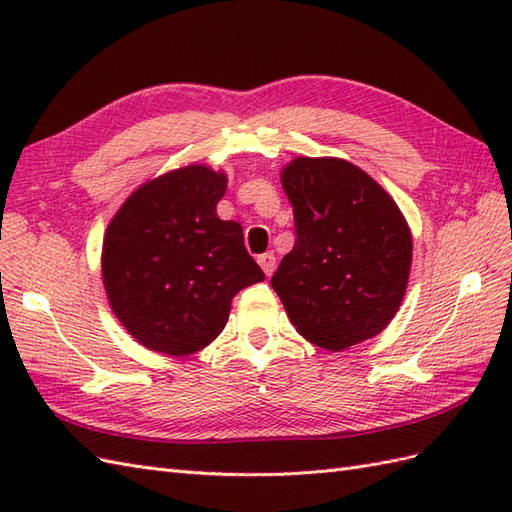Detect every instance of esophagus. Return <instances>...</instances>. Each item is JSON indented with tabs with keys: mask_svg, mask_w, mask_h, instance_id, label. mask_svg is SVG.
I'll return each instance as SVG.
<instances>
[{
	"mask_svg": "<svg viewBox=\"0 0 512 512\" xmlns=\"http://www.w3.org/2000/svg\"><path fill=\"white\" fill-rule=\"evenodd\" d=\"M257 262H259V266H262V270H264V275H266V277H270V275H273V270H275V264H277V257H275L273 253L259 255V257H257Z\"/></svg>",
	"mask_w": 512,
	"mask_h": 512,
	"instance_id": "1",
	"label": "esophagus"
}]
</instances>
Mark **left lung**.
I'll list each match as a JSON object with an SVG mask.
<instances>
[{
  "label": "left lung",
  "mask_w": 512,
  "mask_h": 512,
  "mask_svg": "<svg viewBox=\"0 0 512 512\" xmlns=\"http://www.w3.org/2000/svg\"><path fill=\"white\" fill-rule=\"evenodd\" d=\"M297 242L270 279L303 339L330 352L383 332L407 292L413 242L380 184L343 158L281 169Z\"/></svg>",
  "instance_id": "left-lung-1"
}]
</instances>
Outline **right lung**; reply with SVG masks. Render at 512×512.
<instances>
[{
  "instance_id": "add662e5",
  "label": "right lung",
  "mask_w": 512,
  "mask_h": 512,
  "mask_svg": "<svg viewBox=\"0 0 512 512\" xmlns=\"http://www.w3.org/2000/svg\"><path fill=\"white\" fill-rule=\"evenodd\" d=\"M224 193V171L187 165L140 184L107 224L105 295L147 350H204L224 330L237 292L264 281L242 224L217 217Z\"/></svg>"
}]
</instances>
